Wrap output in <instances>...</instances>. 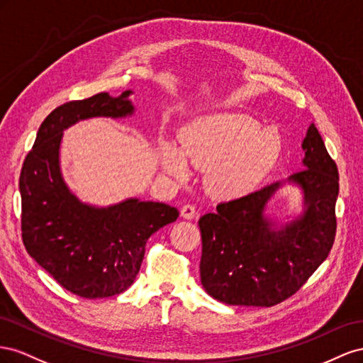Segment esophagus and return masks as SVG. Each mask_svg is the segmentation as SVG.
Segmentation results:
<instances>
[{
    "instance_id": "esophagus-1",
    "label": "esophagus",
    "mask_w": 363,
    "mask_h": 363,
    "mask_svg": "<svg viewBox=\"0 0 363 363\" xmlns=\"http://www.w3.org/2000/svg\"><path fill=\"white\" fill-rule=\"evenodd\" d=\"M181 216L184 217V219H194L196 216H198V211H196V206L191 205V203H185L182 208H181Z\"/></svg>"
}]
</instances>
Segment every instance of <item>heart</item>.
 <instances>
[{"label":"heart","mask_w":363,"mask_h":363,"mask_svg":"<svg viewBox=\"0 0 363 363\" xmlns=\"http://www.w3.org/2000/svg\"><path fill=\"white\" fill-rule=\"evenodd\" d=\"M181 150L162 149L164 169L176 178L189 173L187 161L208 169L206 184L219 198L250 191L275 162L281 138L275 129H260L257 120L240 113H214L194 120L181 133Z\"/></svg>","instance_id":"heart-1"}]
</instances>
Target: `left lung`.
Masks as SVG:
<instances>
[{"label": "left lung", "instance_id": "left-lung-1", "mask_svg": "<svg viewBox=\"0 0 363 363\" xmlns=\"http://www.w3.org/2000/svg\"><path fill=\"white\" fill-rule=\"evenodd\" d=\"M303 149L304 169L289 178L306 194L301 219L279 230L264 220L263 208L278 182L217 203L214 213L199 219L201 279L213 298L231 306H277L295 295L328 257L337 226V165L313 124Z\"/></svg>", "mask_w": 363, "mask_h": 363}]
</instances>
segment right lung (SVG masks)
<instances>
[{"mask_svg": "<svg viewBox=\"0 0 363 363\" xmlns=\"http://www.w3.org/2000/svg\"><path fill=\"white\" fill-rule=\"evenodd\" d=\"M124 91L99 92L56 108L43 121L19 174L21 234L27 252L71 294L97 299L126 291L138 275L149 237L178 219L167 203L129 199L109 208L82 205L62 181V130L89 117H123Z\"/></svg>", "mask_w": 363, "mask_h": 363, "instance_id": "1", "label": "right lung"}]
</instances>
